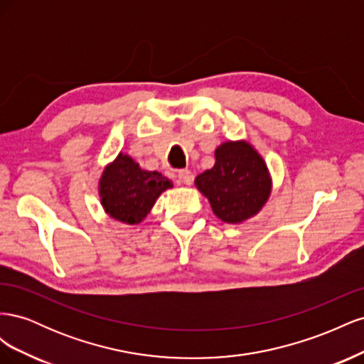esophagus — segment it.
Returning a JSON list of instances; mask_svg holds the SVG:
<instances>
[{"instance_id":"obj_1","label":"esophagus","mask_w":364,"mask_h":364,"mask_svg":"<svg viewBox=\"0 0 364 364\" xmlns=\"http://www.w3.org/2000/svg\"><path fill=\"white\" fill-rule=\"evenodd\" d=\"M178 181L183 185H191L194 181V174L190 170H181L178 173Z\"/></svg>"}]
</instances>
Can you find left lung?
Segmentation results:
<instances>
[{"instance_id":"left-lung-1","label":"left lung","mask_w":364,"mask_h":364,"mask_svg":"<svg viewBox=\"0 0 364 364\" xmlns=\"http://www.w3.org/2000/svg\"><path fill=\"white\" fill-rule=\"evenodd\" d=\"M215 164L194 183L226 223L238 225L255 217L272 193V174L264 158L245 139L226 141L215 149Z\"/></svg>"}]
</instances>
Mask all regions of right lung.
I'll return each instance as SVG.
<instances>
[{
	"instance_id": "right-lung-1",
	"label": "right lung",
	"mask_w": 364,
	"mask_h": 364,
	"mask_svg": "<svg viewBox=\"0 0 364 364\" xmlns=\"http://www.w3.org/2000/svg\"><path fill=\"white\" fill-rule=\"evenodd\" d=\"M171 186L165 176L142 170L138 162L121 151L98 179V196L109 217L126 225H139L158 197Z\"/></svg>"
}]
</instances>
